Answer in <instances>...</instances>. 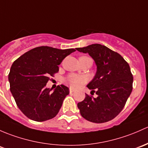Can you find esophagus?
I'll list each match as a JSON object with an SVG mask.
<instances>
[{
    "mask_svg": "<svg viewBox=\"0 0 148 148\" xmlns=\"http://www.w3.org/2000/svg\"><path fill=\"white\" fill-rule=\"evenodd\" d=\"M74 91H75V90H74V88H69V92L70 93H73Z\"/></svg>",
    "mask_w": 148,
    "mask_h": 148,
    "instance_id": "esophagus-1",
    "label": "esophagus"
}]
</instances>
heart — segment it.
<instances>
[{
  "mask_svg": "<svg viewBox=\"0 0 148 148\" xmlns=\"http://www.w3.org/2000/svg\"><path fill=\"white\" fill-rule=\"evenodd\" d=\"M86 82V79L84 77L74 74H69L64 79L65 83L72 88H78V87L84 84Z\"/></svg>",
  "mask_w": 148,
  "mask_h": 148,
  "instance_id": "obj_1",
  "label": "heart"
}]
</instances>
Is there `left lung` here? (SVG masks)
I'll list each match as a JSON object with an SVG mask.
<instances>
[{"label": "left lung", "mask_w": 148, "mask_h": 148, "mask_svg": "<svg viewBox=\"0 0 148 148\" xmlns=\"http://www.w3.org/2000/svg\"><path fill=\"white\" fill-rule=\"evenodd\" d=\"M88 53L96 65L94 79L87 84L97 97L86 94L77 104L81 115L96 123L108 122L122 111L133 89V77L130 66L119 53L100 44L76 48Z\"/></svg>", "instance_id": "left-lung-1"}]
</instances>
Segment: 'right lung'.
<instances>
[{
    "label": "right lung",
    "mask_w": 148,
    "mask_h": 148,
    "mask_svg": "<svg viewBox=\"0 0 148 148\" xmlns=\"http://www.w3.org/2000/svg\"><path fill=\"white\" fill-rule=\"evenodd\" d=\"M74 49H60L47 46L35 47L17 59L8 74L10 92L20 110L38 122L53 119L69 94L64 85L47 88L49 77L58 72L62 60Z\"/></svg>",
    "instance_id": "right-lung-1"
}]
</instances>
